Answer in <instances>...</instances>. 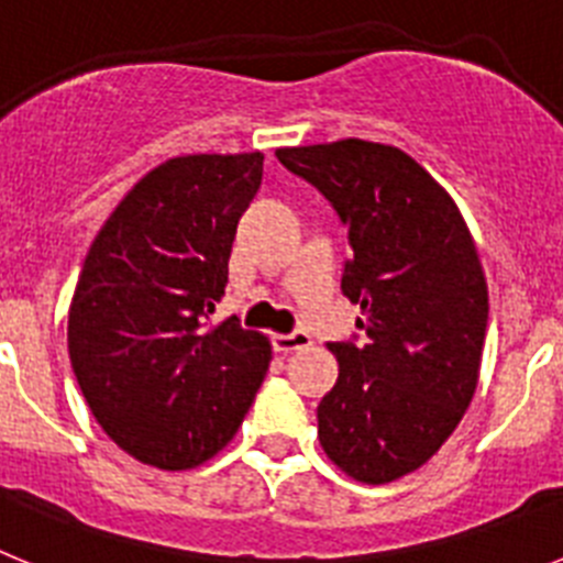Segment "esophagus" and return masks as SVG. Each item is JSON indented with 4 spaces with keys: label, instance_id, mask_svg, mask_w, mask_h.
I'll return each mask as SVG.
<instances>
[{
    "label": "esophagus",
    "instance_id": "34e87169",
    "mask_svg": "<svg viewBox=\"0 0 563 563\" xmlns=\"http://www.w3.org/2000/svg\"><path fill=\"white\" fill-rule=\"evenodd\" d=\"M312 343L310 332L305 330H296V332H287V335H273V350L287 355V352H296V350H307Z\"/></svg>",
    "mask_w": 563,
    "mask_h": 563
}]
</instances>
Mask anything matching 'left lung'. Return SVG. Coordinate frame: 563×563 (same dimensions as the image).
<instances>
[{"label":"left lung","instance_id":"obj_1","mask_svg":"<svg viewBox=\"0 0 563 563\" xmlns=\"http://www.w3.org/2000/svg\"><path fill=\"white\" fill-rule=\"evenodd\" d=\"M350 233L341 290L363 318L327 343L338 380L318 402V440L366 485L411 474L454 434L479 380L487 285L449 191L409 154L369 141L278 148Z\"/></svg>","mask_w":563,"mask_h":563}]
</instances>
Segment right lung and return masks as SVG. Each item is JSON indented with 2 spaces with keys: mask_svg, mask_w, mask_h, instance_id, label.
I'll return each mask as SVG.
<instances>
[{
  "mask_svg": "<svg viewBox=\"0 0 563 563\" xmlns=\"http://www.w3.org/2000/svg\"><path fill=\"white\" fill-rule=\"evenodd\" d=\"M265 154H188L152 168L103 222L69 305L67 346L118 449L186 471L225 449L271 366L239 318L211 324L239 217Z\"/></svg>",
  "mask_w": 563,
  "mask_h": 563,
  "instance_id": "1",
  "label": "right lung"
}]
</instances>
